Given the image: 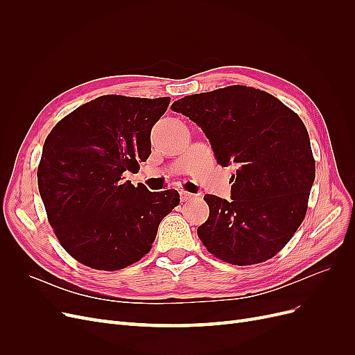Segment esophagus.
Masks as SVG:
<instances>
[{"label": "esophagus", "instance_id": "34e87169", "mask_svg": "<svg viewBox=\"0 0 355 355\" xmlns=\"http://www.w3.org/2000/svg\"><path fill=\"white\" fill-rule=\"evenodd\" d=\"M196 197H197V196L191 194V192H187V191H180V201H182V202L191 201V200H194Z\"/></svg>", "mask_w": 355, "mask_h": 355}]
</instances>
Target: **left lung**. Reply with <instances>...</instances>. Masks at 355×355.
<instances>
[{
    "mask_svg": "<svg viewBox=\"0 0 355 355\" xmlns=\"http://www.w3.org/2000/svg\"><path fill=\"white\" fill-rule=\"evenodd\" d=\"M209 139L218 163L234 164L231 200L206 194L210 214L197 234L223 262L271 259L302 223L315 161L302 120L270 93L230 85L171 105Z\"/></svg>",
    "mask_w": 355,
    "mask_h": 355,
    "instance_id": "left-lung-1",
    "label": "left lung"
}]
</instances>
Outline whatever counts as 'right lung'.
<instances>
[{
	"label": "right lung",
	"instance_id": "obj_1",
	"mask_svg": "<svg viewBox=\"0 0 355 355\" xmlns=\"http://www.w3.org/2000/svg\"><path fill=\"white\" fill-rule=\"evenodd\" d=\"M168 98L106 94L60 120L47 136L38 189L58 240L73 259L116 271L151 250L159 222L179 204L176 189L124 180L151 155V130Z\"/></svg>",
	"mask_w": 355,
	"mask_h": 355
}]
</instances>
